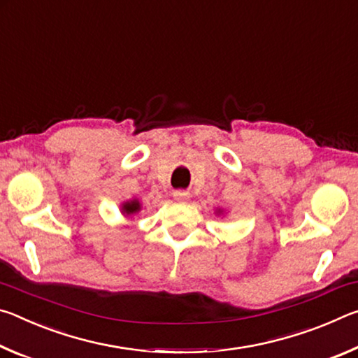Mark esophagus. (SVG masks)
I'll use <instances>...</instances> for the list:
<instances>
[{
	"mask_svg": "<svg viewBox=\"0 0 358 358\" xmlns=\"http://www.w3.org/2000/svg\"><path fill=\"white\" fill-rule=\"evenodd\" d=\"M173 197L177 199V201H186V199L189 197V194H187L186 191H175Z\"/></svg>",
	"mask_w": 358,
	"mask_h": 358,
	"instance_id": "34e87169",
	"label": "esophagus"
}]
</instances>
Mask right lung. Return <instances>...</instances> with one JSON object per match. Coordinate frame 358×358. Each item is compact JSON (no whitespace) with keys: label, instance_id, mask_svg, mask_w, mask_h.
<instances>
[{"label":"right lung","instance_id":"add662e5","mask_svg":"<svg viewBox=\"0 0 358 358\" xmlns=\"http://www.w3.org/2000/svg\"><path fill=\"white\" fill-rule=\"evenodd\" d=\"M141 210V203L137 201H131V202H126L123 205V211L126 215H132V213H137V211Z\"/></svg>","mask_w":358,"mask_h":358}]
</instances>
